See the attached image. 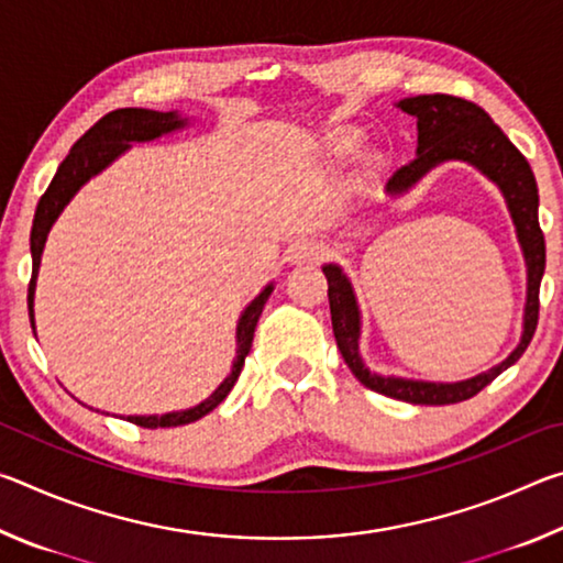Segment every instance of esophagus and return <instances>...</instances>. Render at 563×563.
<instances>
[{"mask_svg": "<svg viewBox=\"0 0 563 563\" xmlns=\"http://www.w3.org/2000/svg\"><path fill=\"white\" fill-rule=\"evenodd\" d=\"M290 258L295 263H318L322 258V245L316 241H308V243H300L292 247V255Z\"/></svg>", "mask_w": 563, "mask_h": 563, "instance_id": "34e87169", "label": "esophagus"}]
</instances>
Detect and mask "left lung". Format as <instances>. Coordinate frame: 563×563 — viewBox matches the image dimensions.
<instances>
[{"label":"left lung","instance_id":"obj_1","mask_svg":"<svg viewBox=\"0 0 563 563\" xmlns=\"http://www.w3.org/2000/svg\"><path fill=\"white\" fill-rule=\"evenodd\" d=\"M409 117L417 119V156L409 164L399 166L393 178H389V194H402L412 184H417L427 170L434 168L442 161H466L487 174L494 184L501 188L507 198L509 211L517 225L519 243L523 247V258L529 268V292H527V312H523V335L519 347L501 362L492 367L489 373H482L472 379L454 385H437V383H415V379L399 377H379L373 375L362 365L357 352L360 338V316L355 295L345 275L338 265H325L328 278V298H330V316L332 332H335L338 347L345 357L347 367L352 369L362 385L373 393L385 397L402 399L412 405H454L464 402L474 395H479L492 379H497L504 369L517 362L523 350L529 347L539 322V285L547 265V243L544 233L539 225V190L537 178L531 174L529 161L523 158L521 151L511 144L497 123L489 119V113L474 101H466L450 93H422V97L402 99L397 103Z\"/></svg>","mask_w":563,"mask_h":563}]
</instances>
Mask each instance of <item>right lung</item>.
Masks as SVG:
<instances>
[{
    "mask_svg": "<svg viewBox=\"0 0 563 563\" xmlns=\"http://www.w3.org/2000/svg\"><path fill=\"white\" fill-rule=\"evenodd\" d=\"M186 119H178L174 111L161 113L151 109H117L107 113V117L99 119L93 126L84 133V136L71 146L69 156L62 161L59 170L52 178L49 188L44 190L40 198V206H36L34 213V225H32V280H30V295H26V302H30V320L34 325V285H36V271H40L42 251L46 243V233H49L52 223L56 216L64 211V206L71 201V196L79 190L87 180L99 174L101 168H107L113 158L129 148L131 141H151L161 136V133H168L174 129H180ZM273 292V285H268L258 298L247 305L241 322H238V357L233 362V373L225 377V383L216 389V393L201 402L198 407H190L186 412H170L161 417H129V422L146 427V430H158V427H180L188 422H196V419L206 417L208 412L223 402L231 393L233 385L238 383V375H241L245 355L251 352L253 345V332L258 325V318L265 308V300Z\"/></svg>",
    "mask_w": 563,
    "mask_h": 563,
    "instance_id": "right-lung-1",
    "label": "right lung"
}]
</instances>
